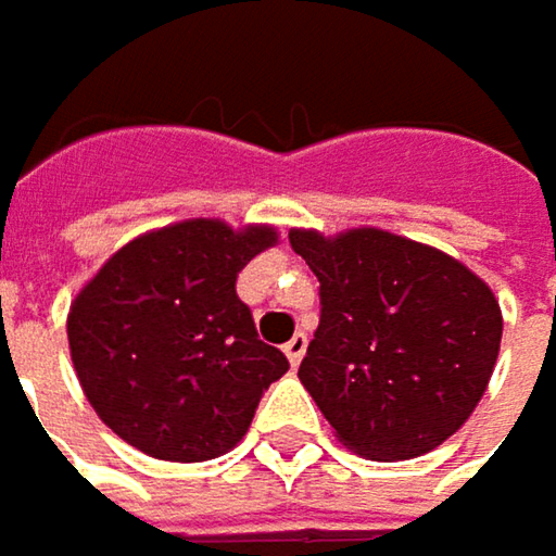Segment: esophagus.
I'll return each instance as SVG.
<instances>
[{"instance_id":"esophagus-1","label":"esophagus","mask_w":556,"mask_h":556,"mask_svg":"<svg viewBox=\"0 0 556 556\" xmlns=\"http://www.w3.org/2000/svg\"><path fill=\"white\" fill-rule=\"evenodd\" d=\"M285 354H288L291 367H298L300 361H303V354H306V336H303V332H298V336H291V341L285 344Z\"/></svg>"}]
</instances>
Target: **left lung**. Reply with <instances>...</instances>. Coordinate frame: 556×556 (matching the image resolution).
<instances>
[{
  "instance_id": "left-lung-1",
  "label": "left lung",
  "mask_w": 556,
  "mask_h": 556,
  "mask_svg": "<svg viewBox=\"0 0 556 556\" xmlns=\"http://www.w3.org/2000/svg\"><path fill=\"white\" fill-rule=\"evenodd\" d=\"M288 237L323 306L298 377L338 440L374 462L446 443L494 374V291L458 258L379 227Z\"/></svg>"
}]
</instances>
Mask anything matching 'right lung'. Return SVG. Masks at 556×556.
<instances>
[{"label":"right lung","mask_w":556,"mask_h":556,"mask_svg":"<svg viewBox=\"0 0 556 556\" xmlns=\"http://www.w3.org/2000/svg\"><path fill=\"white\" fill-rule=\"evenodd\" d=\"M278 230L192 218L141 233L100 265L68 309V351L98 417L164 462L233 450L288 357L258 341L237 275Z\"/></svg>","instance_id":"right-lung-1"}]
</instances>
